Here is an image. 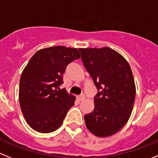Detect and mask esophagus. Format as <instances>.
<instances>
[{"label":"esophagus","mask_w":158,"mask_h":158,"mask_svg":"<svg viewBox=\"0 0 158 158\" xmlns=\"http://www.w3.org/2000/svg\"><path fill=\"white\" fill-rule=\"evenodd\" d=\"M85 98V95L84 94H81L80 96H78V97H77V99L79 101H83Z\"/></svg>","instance_id":"obj_1"}]
</instances>
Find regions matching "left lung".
Masks as SVG:
<instances>
[{"mask_svg": "<svg viewBox=\"0 0 158 158\" xmlns=\"http://www.w3.org/2000/svg\"><path fill=\"white\" fill-rule=\"evenodd\" d=\"M79 51L98 90L94 110L85 115L87 128L100 137L115 134L127 123L134 104L136 87L130 64L109 47Z\"/></svg>", "mask_w": 158, "mask_h": 158, "instance_id": "8db88e82", "label": "left lung"}]
</instances>
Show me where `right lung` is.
I'll return each mask as SVG.
<instances>
[{"instance_id":"add662e5","label":"right lung","mask_w":158,"mask_h":158,"mask_svg":"<svg viewBox=\"0 0 158 158\" xmlns=\"http://www.w3.org/2000/svg\"><path fill=\"white\" fill-rule=\"evenodd\" d=\"M81 58L77 49L62 46L37 51L24 69L19 83V102L28 125L51 133L63 123L75 97L60 89L67 65Z\"/></svg>"}]
</instances>
